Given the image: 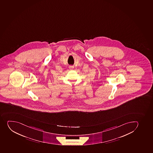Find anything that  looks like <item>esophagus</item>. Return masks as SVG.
<instances>
[{"label":"esophagus","instance_id":"34e87169","mask_svg":"<svg viewBox=\"0 0 153 153\" xmlns=\"http://www.w3.org/2000/svg\"><path fill=\"white\" fill-rule=\"evenodd\" d=\"M69 68L70 69H73V68H74V66H70L69 67Z\"/></svg>","mask_w":153,"mask_h":153}]
</instances>
